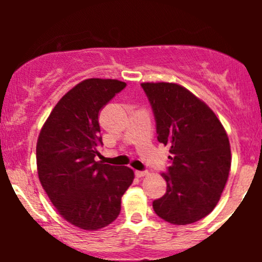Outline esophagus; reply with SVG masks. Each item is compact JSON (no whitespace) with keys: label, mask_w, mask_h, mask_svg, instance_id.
<instances>
[{"label":"esophagus","mask_w":262,"mask_h":262,"mask_svg":"<svg viewBox=\"0 0 262 262\" xmlns=\"http://www.w3.org/2000/svg\"><path fill=\"white\" fill-rule=\"evenodd\" d=\"M148 175V172H146V171H135V176L137 177H144V176H146Z\"/></svg>","instance_id":"obj_1"}]
</instances>
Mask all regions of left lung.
<instances>
[{"mask_svg":"<svg viewBox=\"0 0 262 262\" xmlns=\"http://www.w3.org/2000/svg\"><path fill=\"white\" fill-rule=\"evenodd\" d=\"M141 87L154 112L159 143L171 154V165L161 175L166 193L152 208L171 224L194 223L214 209L229 176L227 132L214 112L185 87L170 82Z\"/></svg>","mask_w":262,"mask_h":262,"instance_id":"8db88e82","label":"left lung"}]
</instances>
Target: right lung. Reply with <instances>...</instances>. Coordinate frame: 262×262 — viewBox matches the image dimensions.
<instances>
[{"label": "right lung", "instance_id": "1", "mask_svg": "<svg viewBox=\"0 0 262 262\" xmlns=\"http://www.w3.org/2000/svg\"><path fill=\"white\" fill-rule=\"evenodd\" d=\"M127 83L87 79L61 97L37 143L39 181L59 214L83 230L116 221L133 170L96 161L102 145L98 113Z\"/></svg>", "mask_w": 262, "mask_h": 262}]
</instances>
